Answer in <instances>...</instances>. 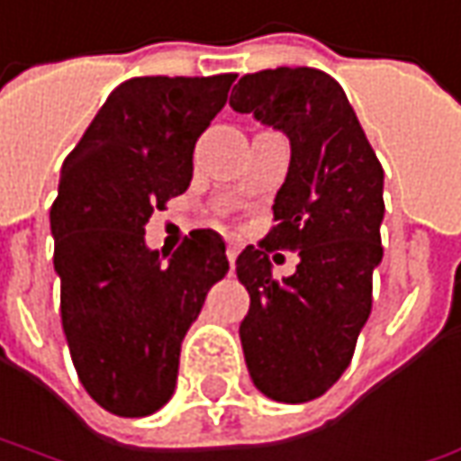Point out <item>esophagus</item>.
Returning a JSON list of instances; mask_svg holds the SVG:
<instances>
[{
    "mask_svg": "<svg viewBox=\"0 0 461 461\" xmlns=\"http://www.w3.org/2000/svg\"><path fill=\"white\" fill-rule=\"evenodd\" d=\"M238 251H240V246H238V243H228V261H230V264H236V258H238Z\"/></svg>",
    "mask_w": 461,
    "mask_h": 461,
    "instance_id": "obj_1",
    "label": "esophagus"
}]
</instances>
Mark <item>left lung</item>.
<instances>
[{
    "mask_svg": "<svg viewBox=\"0 0 461 461\" xmlns=\"http://www.w3.org/2000/svg\"><path fill=\"white\" fill-rule=\"evenodd\" d=\"M230 106L292 144L276 223L243 249L236 274L251 296L240 345L253 385L281 403H304L338 383L370 317L383 258V167L345 91L317 68L249 73ZM276 248L300 251L297 271L281 282L267 258Z\"/></svg>",
    "mask_w": 461,
    "mask_h": 461,
    "instance_id": "8db88e82",
    "label": "left lung"
}]
</instances>
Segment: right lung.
I'll use <instances>...</instances> for the list:
<instances>
[{"instance_id":"obj_1","label":"right lung","mask_w":461,"mask_h":461,"mask_svg":"<svg viewBox=\"0 0 461 461\" xmlns=\"http://www.w3.org/2000/svg\"><path fill=\"white\" fill-rule=\"evenodd\" d=\"M233 80H123L60 169L50 230L63 332L83 388L116 416H149L172 398L182 339L228 274L215 230H193L165 264L144 225L187 190L194 141Z\"/></svg>"}]
</instances>
